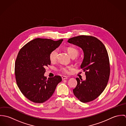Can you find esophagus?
<instances>
[{
    "mask_svg": "<svg viewBox=\"0 0 126 126\" xmlns=\"http://www.w3.org/2000/svg\"><path fill=\"white\" fill-rule=\"evenodd\" d=\"M62 79H63H63H68V77H66V76H63V77H62Z\"/></svg>",
    "mask_w": 126,
    "mask_h": 126,
    "instance_id": "esophagus-1",
    "label": "esophagus"
}]
</instances>
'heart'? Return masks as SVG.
I'll return each mask as SVG.
<instances>
[{"label":"heart","instance_id":"obj_1","mask_svg":"<svg viewBox=\"0 0 126 126\" xmlns=\"http://www.w3.org/2000/svg\"><path fill=\"white\" fill-rule=\"evenodd\" d=\"M67 51L68 54L69 55V56L72 58H75L78 56V55L79 53V50L77 48L73 47H68L67 48ZM58 52H59L58 49H55L51 52V53L49 55V59L51 62H54L56 61L58 55ZM72 67L69 66H65V67H62L60 69V70L63 73L68 74L69 73V70Z\"/></svg>","mask_w":126,"mask_h":126}]
</instances>
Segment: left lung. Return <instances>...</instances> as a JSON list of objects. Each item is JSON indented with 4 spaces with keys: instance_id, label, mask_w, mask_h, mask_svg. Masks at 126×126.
Wrapping results in <instances>:
<instances>
[{
    "instance_id": "obj_1",
    "label": "left lung",
    "mask_w": 126,
    "mask_h": 126,
    "mask_svg": "<svg viewBox=\"0 0 126 126\" xmlns=\"http://www.w3.org/2000/svg\"><path fill=\"white\" fill-rule=\"evenodd\" d=\"M67 42L82 49L84 58L80 67L86 71L85 80L76 78L78 83L73 93L82 102L93 101L100 95L108 83L110 67L106 48L99 40L93 36H76Z\"/></svg>"
}]
</instances>
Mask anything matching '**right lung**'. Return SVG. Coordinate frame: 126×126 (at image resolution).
Here are the masks:
<instances>
[{
  "instance_id": "add662e5",
  "label": "right lung",
  "mask_w": 126,
  "mask_h": 126,
  "mask_svg": "<svg viewBox=\"0 0 126 126\" xmlns=\"http://www.w3.org/2000/svg\"><path fill=\"white\" fill-rule=\"evenodd\" d=\"M63 41L36 38L19 51L15 63L16 81L20 91L30 100L37 103L46 101L62 80L60 76L47 79L44 74L45 67L51 63L50 53Z\"/></svg>"
}]
</instances>
